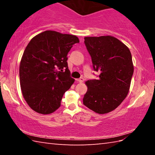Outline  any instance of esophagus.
<instances>
[{
	"instance_id": "esophagus-1",
	"label": "esophagus",
	"mask_w": 155,
	"mask_h": 155,
	"mask_svg": "<svg viewBox=\"0 0 155 155\" xmlns=\"http://www.w3.org/2000/svg\"><path fill=\"white\" fill-rule=\"evenodd\" d=\"M77 81H78V82H79V83H83V81H84V78L83 77H81L79 78H78V79H77Z\"/></svg>"
}]
</instances>
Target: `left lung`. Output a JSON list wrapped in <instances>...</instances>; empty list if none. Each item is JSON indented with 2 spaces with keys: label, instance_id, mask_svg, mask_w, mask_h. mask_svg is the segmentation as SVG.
<instances>
[{
  "label": "left lung",
  "instance_id": "obj_1",
  "mask_svg": "<svg viewBox=\"0 0 155 155\" xmlns=\"http://www.w3.org/2000/svg\"><path fill=\"white\" fill-rule=\"evenodd\" d=\"M84 41L98 79L86 82L83 104L99 114L116 109L129 90L133 74L132 55L128 47L112 36L86 37Z\"/></svg>",
  "mask_w": 155,
  "mask_h": 155
}]
</instances>
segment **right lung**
<instances>
[{"instance_id": "1", "label": "right lung", "mask_w": 155, "mask_h": 155, "mask_svg": "<svg viewBox=\"0 0 155 155\" xmlns=\"http://www.w3.org/2000/svg\"><path fill=\"white\" fill-rule=\"evenodd\" d=\"M77 36L46 31L34 37L23 53L20 65L22 95L31 109L49 114L61 106L64 93L74 82L68 66V53Z\"/></svg>"}]
</instances>
